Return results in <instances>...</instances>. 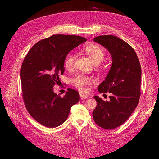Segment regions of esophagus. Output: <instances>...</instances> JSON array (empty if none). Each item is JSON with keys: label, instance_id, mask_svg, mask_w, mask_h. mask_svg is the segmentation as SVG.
<instances>
[{"label": "esophagus", "instance_id": "obj_1", "mask_svg": "<svg viewBox=\"0 0 159 159\" xmlns=\"http://www.w3.org/2000/svg\"><path fill=\"white\" fill-rule=\"evenodd\" d=\"M88 98V96L87 95H84V94H81V93H80V99H81V100H83V99H85L86 98Z\"/></svg>", "mask_w": 159, "mask_h": 159}]
</instances>
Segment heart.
Returning <instances> with one entry per match:
<instances>
[{
  "label": "heart",
  "mask_w": 159,
  "mask_h": 159,
  "mask_svg": "<svg viewBox=\"0 0 159 159\" xmlns=\"http://www.w3.org/2000/svg\"><path fill=\"white\" fill-rule=\"evenodd\" d=\"M84 50L89 56L91 60L94 64H99L105 56V52L102 47L98 45H89L84 48ZM75 60V55L74 52H69L67 54L64 60V65L67 69H70L73 67ZM72 84L81 91H84L87 85L93 82L91 78L84 75H78L71 80Z\"/></svg>",
  "instance_id": "obj_1"
}]
</instances>
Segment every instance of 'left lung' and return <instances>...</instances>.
<instances>
[{
  "instance_id": "8db88e82",
  "label": "left lung",
  "mask_w": 159,
  "mask_h": 159,
  "mask_svg": "<svg viewBox=\"0 0 159 159\" xmlns=\"http://www.w3.org/2000/svg\"><path fill=\"white\" fill-rule=\"evenodd\" d=\"M93 41L104 46L112 57L106 78L98 86L99 93H111L109 101L94 96L97 106L94 121L100 127L113 129L125 122L137 107L141 95V68L133 48L112 35L95 37Z\"/></svg>"
}]
</instances>
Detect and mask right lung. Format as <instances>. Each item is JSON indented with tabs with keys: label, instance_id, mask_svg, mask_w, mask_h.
Returning <instances> with one entry per match:
<instances>
[{
	"label": "right lung",
	"instance_id": "add662e5",
	"mask_svg": "<svg viewBox=\"0 0 159 159\" xmlns=\"http://www.w3.org/2000/svg\"><path fill=\"white\" fill-rule=\"evenodd\" d=\"M86 41L74 35L52 36L34 45L24 60L20 70L24 102L29 114L42 125L60 126L68 118L71 107L80 101L76 90L68 88L61 98L53 87L64 74L66 54Z\"/></svg>",
	"mask_w": 159,
	"mask_h": 159
}]
</instances>
